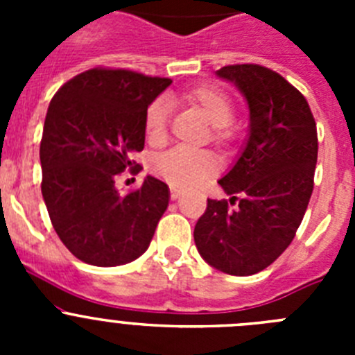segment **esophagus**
Segmentation results:
<instances>
[{"label": "esophagus", "instance_id": "34e87169", "mask_svg": "<svg viewBox=\"0 0 355 355\" xmlns=\"http://www.w3.org/2000/svg\"><path fill=\"white\" fill-rule=\"evenodd\" d=\"M181 197V192L178 188H171V199L172 200H178Z\"/></svg>", "mask_w": 355, "mask_h": 355}]
</instances>
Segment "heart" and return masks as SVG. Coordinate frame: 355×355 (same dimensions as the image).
<instances>
[{
  "label": "heart",
  "instance_id": "obj_1",
  "mask_svg": "<svg viewBox=\"0 0 355 355\" xmlns=\"http://www.w3.org/2000/svg\"><path fill=\"white\" fill-rule=\"evenodd\" d=\"M183 99L188 105L199 110L215 128L213 139L224 140L227 137V131L224 128L233 121L234 114L233 101L229 99L227 94L213 85H197L183 94ZM167 121L168 103L163 97H158L144 112V133L149 146H162L165 142ZM153 171L171 187L190 190L213 178L218 171V163L215 156L206 150L192 153V150L172 149L153 162Z\"/></svg>",
  "mask_w": 355,
  "mask_h": 355
}]
</instances>
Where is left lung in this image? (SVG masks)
Here are the masks:
<instances>
[{
    "label": "left lung",
    "mask_w": 355,
    "mask_h": 355,
    "mask_svg": "<svg viewBox=\"0 0 355 355\" xmlns=\"http://www.w3.org/2000/svg\"><path fill=\"white\" fill-rule=\"evenodd\" d=\"M249 106L245 146L218 180L227 200L208 199L193 240L208 265L229 275L261 272L288 249L313 193L318 139L306 97L281 74L254 64L215 72Z\"/></svg>",
    "instance_id": "1"
}]
</instances>
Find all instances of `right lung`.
Masks as SVG:
<instances>
[{
	"mask_svg": "<svg viewBox=\"0 0 355 355\" xmlns=\"http://www.w3.org/2000/svg\"><path fill=\"white\" fill-rule=\"evenodd\" d=\"M171 83L124 69H90L49 103L40 142L42 197L58 238L83 263L126 265L153 240L168 187L147 175L139 190L121 196L115 175L144 149V112Z\"/></svg>",
	"mask_w": 355,
	"mask_h": 355,
	"instance_id": "add662e5",
	"label": "right lung"
}]
</instances>
